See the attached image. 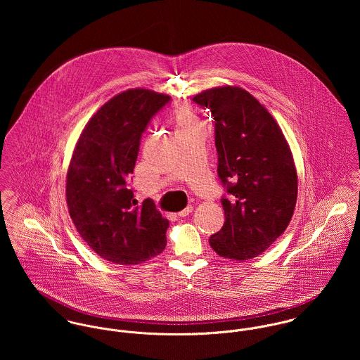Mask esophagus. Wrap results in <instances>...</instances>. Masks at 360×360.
Here are the masks:
<instances>
[{"label":"esophagus","mask_w":360,"mask_h":360,"mask_svg":"<svg viewBox=\"0 0 360 360\" xmlns=\"http://www.w3.org/2000/svg\"><path fill=\"white\" fill-rule=\"evenodd\" d=\"M193 210H194V207L191 205H188L186 209H183L181 212H179V216H180V217H186V216H188L190 213H193Z\"/></svg>","instance_id":"34e87169"}]
</instances>
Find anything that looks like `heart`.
<instances>
[{
    "mask_svg": "<svg viewBox=\"0 0 360 360\" xmlns=\"http://www.w3.org/2000/svg\"><path fill=\"white\" fill-rule=\"evenodd\" d=\"M173 124H174L177 136L188 133L197 127H201V123H200L198 117L195 116V113L186 106L176 109V112L173 115Z\"/></svg>",
    "mask_w": 360,
    "mask_h": 360,
    "instance_id": "1",
    "label": "heart"
}]
</instances>
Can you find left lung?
Wrapping results in <instances>:
<instances>
[{"instance_id":"1","label":"left lung","mask_w":360,"mask_h":360,"mask_svg":"<svg viewBox=\"0 0 360 360\" xmlns=\"http://www.w3.org/2000/svg\"><path fill=\"white\" fill-rule=\"evenodd\" d=\"M193 101L214 119L217 176L226 190L224 224L209 244L220 257L252 259L292 217L298 179L290 147L266 108L240 87L210 89Z\"/></svg>"}]
</instances>
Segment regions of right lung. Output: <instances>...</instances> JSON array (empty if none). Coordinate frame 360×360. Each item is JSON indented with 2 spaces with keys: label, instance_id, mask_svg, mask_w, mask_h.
Segmentation results:
<instances>
[{
  "label": "right lung",
  "instance_id": "obj_1",
  "mask_svg": "<svg viewBox=\"0 0 360 360\" xmlns=\"http://www.w3.org/2000/svg\"><path fill=\"white\" fill-rule=\"evenodd\" d=\"M169 96L127 90L98 109L84 127L66 179L70 217L100 257L116 264H139L166 247L169 220L147 198L137 205L129 181L140 141Z\"/></svg>",
  "mask_w": 360,
  "mask_h": 360
}]
</instances>
